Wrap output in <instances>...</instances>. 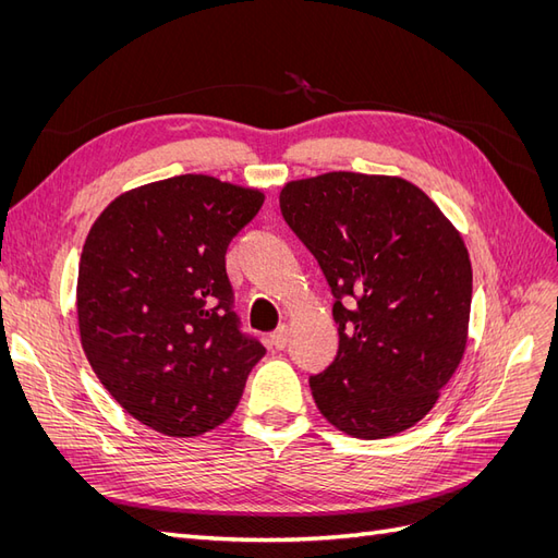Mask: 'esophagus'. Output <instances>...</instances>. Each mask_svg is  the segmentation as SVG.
<instances>
[{
  "mask_svg": "<svg viewBox=\"0 0 558 558\" xmlns=\"http://www.w3.org/2000/svg\"><path fill=\"white\" fill-rule=\"evenodd\" d=\"M286 342H289V326H279L269 335V344H272V349H283Z\"/></svg>",
  "mask_w": 558,
  "mask_h": 558,
  "instance_id": "obj_1",
  "label": "esophagus"
}]
</instances>
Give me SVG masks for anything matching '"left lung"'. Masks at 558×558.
<instances>
[{
  "instance_id": "left-lung-1",
  "label": "left lung",
  "mask_w": 558,
  "mask_h": 558,
  "mask_svg": "<svg viewBox=\"0 0 558 558\" xmlns=\"http://www.w3.org/2000/svg\"><path fill=\"white\" fill-rule=\"evenodd\" d=\"M279 207L335 298L340 349L310 377L316 408L361 440L414 426L465 351L472 267L459 230L398 177L291 181Z\"/></svg>"
}]
</instances>
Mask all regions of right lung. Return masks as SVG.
<instances>
[{
	"label": "right lung",
	"instance_id": "add662e5",
	"mask_svg": "<svg viewBox=\"0 0 558 558\" xmlns=\"http://www.w3.org/2000/svg\"><path fill=\"white\" fill-rule=\"evenodd\" d=\"M263 193L181 174L123 193L83 244L81 344L97 379L144 426L202 435L234 412L265 347L242 332L226 251Z\"/></svg>",
	"mask_w": 558,
	"mask_h": 558
}]
</instances>
